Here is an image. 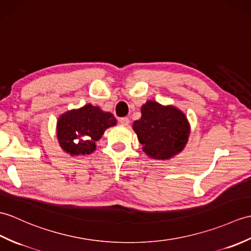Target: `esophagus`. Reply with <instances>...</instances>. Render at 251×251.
Instances as JSON below:
<instances>
[{
  "instance_id": "obj_1",
  "label": "esophagus",
  "mask_w": 251,
  "mask_h": 251,
  "mask_svg": "<svg viewBox=\"0 0 251 251\" xmlns=\"http://www.w3.org/2000/svg\"><path fill=\"white\" fill-rule=\"evenodd\" d=\"M129 119L128 118H121L120 119V123L122 124V125H124V126H127L128 124H129Z\"/></svg>"
}]
</instances>
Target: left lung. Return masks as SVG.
I'll return each instance as SVG.
<instances>
[{"label": "left lung", "mask_w": 251, "mask_h": 251, "mask_svg": "<svg viewBox=\"0 0 251 251\" xmlns=\"http://www.w3.org/2000/svg\"><path fill=\"white\" fill-rule=\"evenodd\" d=\"M141 119L133 122L143 152L153 159L167 160L180 153L188 141L186 115L173 106L149 100L141 107Z\"/></svg>", "instance_id": "obj_1"}]
</instances>
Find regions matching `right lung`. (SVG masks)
<instances>
[{"instance_id": "1", "label": "right lung", "mask_w": 251, "mask_h": 251, "mask_svg": "<svg viewBox=\"0 0 251 251\" xmlns=\"http://www.w3.org/2000/svg\"><path fill=\"white\" fill-rule=\"evenodd\" d=\"M116 125L110 112L87 103L62 114L56 124V136L60 147L66 153L75 155L91 154L96 150V141L104 130Z\"/></svg>"}]
</instances>
